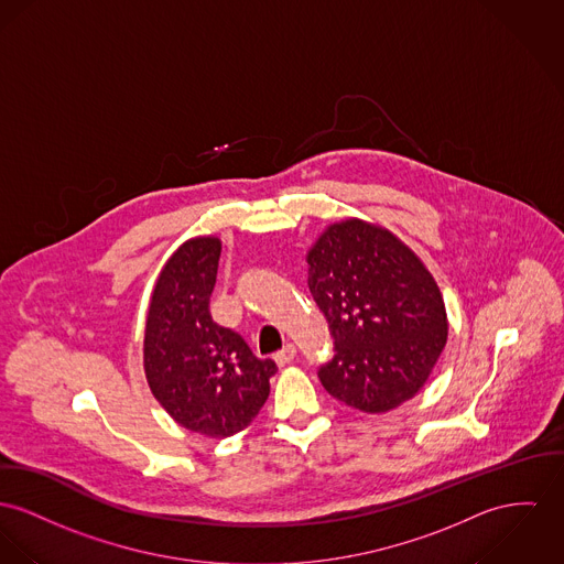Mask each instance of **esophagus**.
Listing matches in <instances>:
<instances>
[{"mask_svg":"<svg viewBox=\"0 0 564 564\" xmlns=\"http://www.w3.org/2000/svg\"><path fill=\"white\" fill-rule=\"evenodd\" d=\"M296 358V347L292 346V344H288V346L281 347L276 354H274V360H276V365H288V362H292Z\"/></svg>","mask_w":564,"mask_h":564,"instance_id":"esophagus-1","label":"esophagus"}]
</instances>
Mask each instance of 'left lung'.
<instances>
[{"mask_svg": "<svg viewBox=\"0 0 564 564\" xmlns=\"http://www.w3.org/2000/svg\"><path fill=\"white\" fill-rule=\"evenodd\" d=\"M308 290L335 356L322 387L360 412L412 399L446 346V308L432 272L389 229L360 218L330 225L306 253Z\"/></svg>", "mask_w": 564, "mask_h": 564, "instance_id": "obj_1", "label": "left lung"}]
</instances>
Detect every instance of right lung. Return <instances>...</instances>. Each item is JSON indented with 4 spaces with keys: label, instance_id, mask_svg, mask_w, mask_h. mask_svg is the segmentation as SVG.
Listing matches in <instances>:
<instances>
[{
    "label": "right lung",
    "instance_id": "1",
    "mask_svg": "<svg viewBox=\"0 0 564 564\" xmlns=\"http://www.w3.org/2000/svg\"><path fill=\"white\" fill-rule=\"evenodd\" d=\"M218 258L220 240L199 236L163 265L145 319L143 367L152 394L177 425L229 437L260 414L276 365L213 319Z\"/></svg>",
    "mask_w": 564,
    "mask_h": 564
}]
</instances>
